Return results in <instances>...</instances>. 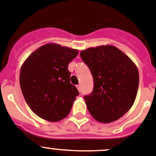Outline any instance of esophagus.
Here are the masks:
<instances>
[{
  "instance_id": "esophagus-1",
  "label": "esophagus",
  "mask_w": 156,
  "mask_h": 156,
  "mask_svg": "<svg viewBox=\"0 0 156 156\" xmlns=\"http://www.w3.org/2000/svg\"><path fill=\"white\" fill-rule=\"evenodd\" d=\"M76 87L77 88H78V91H79V92H81V86H80V85H78Z\"/></svg>"
}]
</instances>
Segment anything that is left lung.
<instances>
[{"label":"left lung","instance_id":"1","mask_svg":"<svg viewBox=\"0 0 156 156\" xmlns=\"http://www.w3.org/2000/svg\"><path fill=\"white\" fill-rule=\"evenodd\" d=\"M80 55L94 80L92 92L84 97L88 112L102 123L118 120L131 108L137 95V67L113 45L89 48Z\"/></svg>","mask_w":156,"mask_h":156}]
</instances>
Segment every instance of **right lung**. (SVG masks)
I'll return each mask as SVG.
<instances>
[{
    "label": "right lung",
    "instance_id": "obj_1",
    "mask_svg": "<svg viewBox=\"0 0 156 156\" xmlns=\"http://www.w3.org/2000/svg\"><path fill=\"white\" fill-rule=\"evenodd\" d=\"M78 51L54 43L38 48L23 63L20 85L26 102L38 117L58 122L71 111L79 94L70 83L68 65Z\"/></svg>",
    "mask_w": 156,
    "mask_h": 156
}]
</instances>
